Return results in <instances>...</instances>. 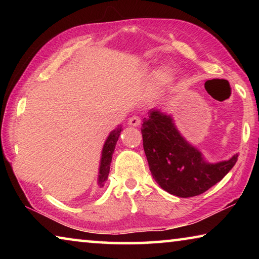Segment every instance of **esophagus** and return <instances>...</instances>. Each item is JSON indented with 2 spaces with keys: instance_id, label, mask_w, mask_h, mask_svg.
<instances>
[{
  "instance_id": "esophagus-1",
  "label": "esophagus",
  "mask_w": 259,
  "mask_h": 259,
  "mask_svg": "<svg viewBox=\"0 0 259 259\" xmlns=\"http://www.w3.org/2000/svg\"><path fill=\"white\" fill-rule=\"evenodd\" d=\"M140 122H142V120H140V117L134 115V116L130 117L129 121H128V123L130 125H133V126H138L140 124Z\"/></svg>"
}]
</instances>
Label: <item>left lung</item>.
<instances>
[{"label":"left lung","instance_id":"1","mask_svg":"<svg viewBox=\"0 0 259 259\" xmlns=\"http://www.w3.org/2000/svg\"><path fill=\"white\" fill-rule=\"evenodd\" d=\"M143 146L148 166L156 183L170 194L191 198L208 191L221 182L238 161L209 163L194 146L179 134L170 115L157 109L143 120Z\"/></svg>","mask_w":259,"mask_h":259}]
</instances>
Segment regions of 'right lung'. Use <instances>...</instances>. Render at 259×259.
<instances>
[{
  "instance_id": "obj_1",
  "label": "right lung",
  "mask_w": 259,
  "mask_h": 259,
  "mask_svg": "<svg viewBox=\"0 0 259 259\" xmlns=\"http://www.w3.org/2000/svg\"><path fill=\"white\" fill-rule=\"evenodd\" d=\"M121 131H122L121 125H119L116 129L111 131V134H109L106 142L104 144L103 152H102V160H100V166H99V176H98V185L100 187H103L104 183L107 181L109 168H111L114 148H115L116 142L120 137Z\"/></svg>"
}]
</instances>
